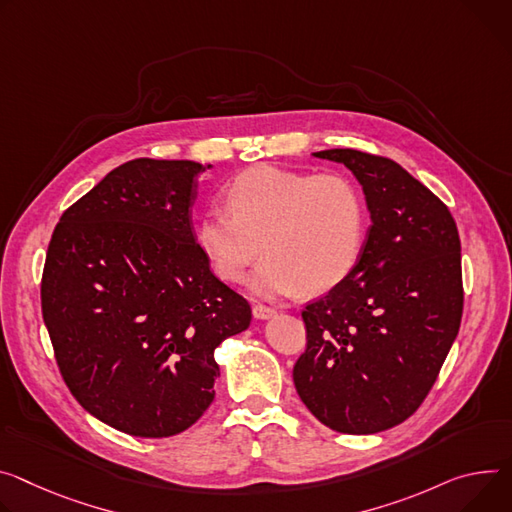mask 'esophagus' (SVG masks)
I'll list each match as a JSON object with an SVG mask.
<instances>
[{
    "mask_svg": "<svg viewBox=\"0 0 512 512\" xmlns=\"http://www.w3.org/2000/svg\"><path fill=\"white\" fill-rule=\"evenodd\" d=\"M273 314H277V310L273 306H267V304H261V302H257L253 306V316L255 318H271Z\"/></svg>",
    "mask_w": 512,
    "mask_h": 512,
    "instance_id": "obj_1",
    "label": "esophagus"
}]
</instances>
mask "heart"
<instances>
[{
  "label": "heart",
  "mask_w": 512,
  "mask_h": 512,
  "mask_svg": "<svg viewBox=\"0 0 512 512\" xmlns=\"http://www.w3.org/2000/svg\"><path fill=\"white\" fill-rule=\"evenodd\" d=\"M224 206L200 216L196 245L230 284L241 282L265 251L251 280L261 296L327 292L347 280L365 249L367 200L343 171L257 165L226 185Z\"/></svg>",
  "instance_id": "obj_1"
}]
</instances>
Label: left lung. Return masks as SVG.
Listing matches in <instances>:
<instances>
[{"label":"left lung","mask_w":512,"mask_h":512,"mask_svg":"<svg viewBox=\"0 0 512 512\" xmlns=\"http://www.w3.org/2000/svg\"><path fill=\"white\" fill-rule=\"evenodd\" d=\"M349 167L371 226L345 282L302 310L294 386L322 425L371 435L404 423L431 392L463 312L461 245L449 208L388 157L314 153Z\"/></svg>","instance_id":"left-lung-1"}]
</instances>
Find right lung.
Returning <instances> with one entry per match:
<instances>
[{
  "mask_svg": "<svg viewBox=\"0 0 512 512\" xmlns=\"http://www.w3.org/2000/svg\"><path fill=\"white\" fill-rule=\"evenodd\" d=\"M206 169L116 167L63 212L46 251L40 306L61 376L89 414L134 437L190 429L216 394L214 349L251 324V304L194 239Z\"/></svg>",
  "mask_w": 512,
  "mask_h": 512,
  "instance_id": "obj_1",
  "label": "right lung"
}]
</instances>
